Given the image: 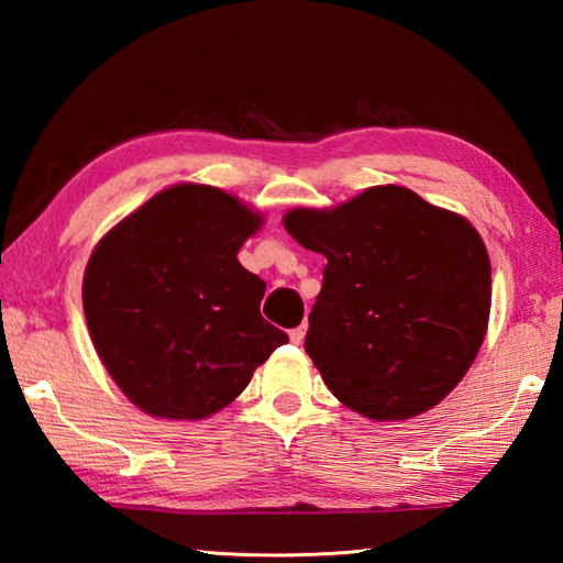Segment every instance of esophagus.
I'll return each mask as SVG.
<instances>
[{
    "label": "esophagus",
    "instance_id": "1",
    "mask_svg": "<svg viewBox=\"0 0 563 563\" xmlns=\"http://www.w3.org/2000/svg\"><path fill=\"white\" fill-rule=\"evenodd\" d=\"M305 332H308V328H305V325H298V328H292V330L288 332L292 345H302V340H305Z\"/></svg>",
    "mask_w": 563,
    "mask_h": 563
}]
</instances>
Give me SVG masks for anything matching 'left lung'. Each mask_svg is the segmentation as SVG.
I'll return each mask as SVG.
<instances>
[{"instance_id":"1","label":"left lung","mask_w":563,"mask_h":563,"mask_svg":"<svg viewBox=\"0 0 563 563\" xmlns=\"http://www.w3.org/2000/svg\"><path fill=\"white\" fill-rule=\"evenodd\" d=\"M285 231L328 258L305 352L342 405L377 422L427 412L482 347L492 263L466 218L402 186H375Z\"/></svg>"}]
</instances>
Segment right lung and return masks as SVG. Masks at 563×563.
<instances>
[{
	"mask_svg": "<svg viewBox=\"0 0 563 563\" xmlns=\"http://www.w3.org/2000/svg\"><path fill=\"white\" fill-rule=\"evenodd\" d=\"M261 225V213L225 190L178 184L93 247L81 290L89 335L146 415H216L288 342L261 316L265 283L238 263Z\"/></svg>",
	"mask_w": 563,
	"mask_h": 563,
	"instance_id": "1",
	"label": "right lung"
}]
</instances>
